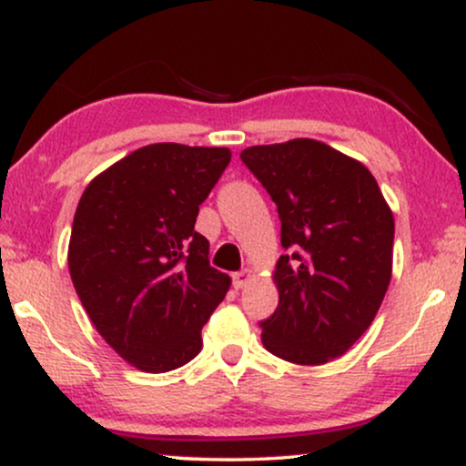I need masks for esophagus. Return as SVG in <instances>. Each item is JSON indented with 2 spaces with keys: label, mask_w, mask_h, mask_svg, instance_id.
<instances>
[{
  "label": "esophagus",
  "mask_w": 466,
  "mask_h": 466,
  "mask_svg": "<svg viewBox=\"0 0 466 466\" xmlns=\"http://www.w3.org/2000/svg\"><path fill=\"white\" fill-rule=\"evenodd\" d=\"M249 279H251V270L243 268V270H238V273L232 275V286L237 288V290H240V288H245L247 284H249Z\"/></svg>",
  "instance_id": "1"
}]
</instances>
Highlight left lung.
<instances>
[{
    "mask_svg": "<svg viewBox=\"0 0 466 466\" xmlns=\"http://www.w3.org/2000/svg\"><path fill=\"white\" fill-rule=\"evenodd\" d=\"M281 221L279 305L260 322L267 350L299 365L344 355L372 325L391 279L393 215L355 158L316 139L240 152Z\"/></svg>",
    "mask_w": 466,
    "mask_h": 466,
    "instance_id": "8db88e82",
    "label": "left lung"
}]
</instances>
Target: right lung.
I'll return each instance as SVG.
<instances>
[{
  "label": "right lung",
  "mask_w": 466,
  "mask_h": 466,
  "mask_svg": "<svg viewBox=\"0 0 466 466\" xmlns=\"http://www.w3.org/2000/svg\"><path fill=\"white\" fill-rule=\"evenodd\" d=\"M229 158L228 148L144 146L96 176L76 206L75 290L105 341L144 372L191 361L226 297L229 277L210 267L196 219Z\"/></svg>",
  "instance_id": "obj_1"
}]
</instances>
